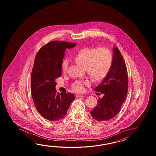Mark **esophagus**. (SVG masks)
Segmentation results:
<instances>
[{"mask_svg":"<svg viewBox=\"0 0 156 156\" xmlns=\"http://www.w3.org/2000/svg\"><path fill=\"white\" fill-rule=\"evenodd\" d=\"M76 98H82V97H83L84 96H83V95H76Z\"/></svg>","mask_w":156,"mask_h":156,"instance_id":"obj_1","label":"esophagus"}]
</instances>
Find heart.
<instances>
[{
	"label": "heart",
	"instance_id": "heart-1",
	"mask_svg": "<svg viewBox=\"0 0 156 156\" xmlns=\"http://www.w3.org/2000/svg\"><path fill=\"white\" fill-rule=\"evenodd\" d=\"M74 61L80 67L85 69L90 79L95 82L103 80L109 73L113 63V55L109 49L104 47L85 48L79 51L73 57ZM69 61L65 60L61 69L66 73ZM83 83L77 81L73 83L74 91L81 93L83 91Z\"/></svg>",
	"mask_w": 156,
	"mask_h": 156
}]
</instances>
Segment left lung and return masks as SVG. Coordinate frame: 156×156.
<instances>
[{"label": "left lung", "instance_id": "obj_1", "mask_svg": "<svg viewBox=\"0 0 156 156\" xmlns=\"http://www.w3.org/2000/svg\"><path fill=\"white\" fill-rule=\"evenodd\" d=\"M128 88L126 65L119 50L115 47L110 70L102 83L94 89L104 96L99 98L97 105L90 112L93 119L105 121L116 116L126 100Z\"/></svg>", "mask_w": 156, "mask_h": 156}]
</instances>
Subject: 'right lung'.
I'll use <instances>...</instances> for the list:
<instances>
[{"mask_svg": "<svg viewBox=\"0 0 156 156\" xmlns=\"http://www.w3.org/2000/svg\"><path fill=\"white\" fill-rule=\"evenodd\" d=\"M76 43L52 41L39 50L30 77V91L37 111L45 119L56 121L67 114L75 99L71 93H57L56 79L61 76V65L67 48Z\"/></svg>", "mask_w": 156, "mask_h": 156, "instance_id": "add662e5", "label": "right lung"}]
</instances>
